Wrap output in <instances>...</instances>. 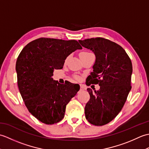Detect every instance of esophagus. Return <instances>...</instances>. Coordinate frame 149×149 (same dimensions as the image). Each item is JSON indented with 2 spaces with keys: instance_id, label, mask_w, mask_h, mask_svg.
Segmentation results:
<instances>
[{
  "instance_id": "obj_1",
  "label": "esophagus",
  "mask_w": 149,
  "mask_h": 149,
  "mask_svg": "<svg viewBox=\"0 0 149 149\" xmlns=\"http://www.w3.org/2000/svg\"><path fill=\"white\" fill-rule=\"evenodd\" d=\"M84 90V87H83V86H81H81H80V91H83Z\"/></svg>"
}]
</instances>
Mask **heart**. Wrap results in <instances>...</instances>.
<instances>
[{
	"instance_id": "b5f03b06",
	"label": "heart",
	"mask_w": 149,
	"mask_h": 149,
	"mask_svg": "<svg viewBox=\"0 0 149 149\" xmlns=\"http://www.w3.org/2000/svg\"><path fill=\"white\" fill-rule=\"evenodd\" d=\"M90 52H81V54H80V56L81 55H84V54H89Z\"/></svg>"
}]
</instances>
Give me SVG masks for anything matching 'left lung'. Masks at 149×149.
Here are the masks:
<instances>
[{"instance_id": "left-lung-1", "label": "left lung", "mask_w": 149, "mask_h": 149, "mask_svg": "<svg viewBox=\"0 0 149 149\" xmlns=\"http://www.w3.org/2000/svg\"><path fill=\"white\" fill-rule=\"evenodd\" d=\"M79 42L92 50L96 58L86 84L100 86L94 92L87 89L90 99L85 106V116L91 124L104 125L118 115L127 100L131 90L132 63L125 50L109 40L95 38Z\"/></svg>"}]
</instances>
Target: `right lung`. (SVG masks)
I'll use <instances>...</instances> for the list:
<instances>
[{
	"label": "right lung",
	"instance_id": "right-lung-1",
	"mask_svg": "<svg viewBox=\"0 0 149 149\" xmlns=\"http://www.w3.org/2000/svg\"><path fill=\"white\" fill-rule=\"evenodd\" d=\"M82 47L76 40L41 38L29 43L16 63L17 83L25 105L45 124L64 118L66 106L79 90V84H60L52 77L54 69L63 68L66 58Z\"/></svg>",
	"mask_w": 149,
	"mask_h": 149
}]
</instances>
